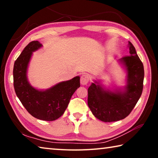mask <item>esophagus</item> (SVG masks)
I'll use <instances>...</instances> for the list:
<instances>
[{
  "mask_svg": "<svg viewBox=\"0 0 158 158\" xmlns=\"http://www.w3.org/2000/svg\"><path fill=\"white\" fill-rule=\"evenodd\" d=\"M89 81V76L88 74H83L80 79V83L82 85H86Z\"/></svg>",
  "mask_w": 158,
  "mask_h": 158,
  "instance_id": "esophagus-1",
  "label": "esophagus"
}]
</instances>
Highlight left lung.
I'll list each match as a JSON object with an SVG mask.
<instances>
[{
	"label": "left lung",
	"mask_w": 158,
	"mask_h": 158,
	"mask_svg": "<svg viewBox=\"0 0 158 158\" xmlns=\"http://www.w3.org/2000/svg\"><path fill=\"white\" fill-rule=\"evenodd\" d=\"M129 56L118 60L125 71V85L107 87L101 80H93L88 89V105L92 114L103 122L125 118L130 114L143 90L144 69L135 48L128 42Z\"/></svg>",
	"instance_id": "8db88e82"
}]
</instances>
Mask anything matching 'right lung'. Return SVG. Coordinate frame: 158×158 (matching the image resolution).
<instances>
[{
  "label": "right lung",
  "instance_id": "add662e5",
  "mask_svg": "<svg viewBox=\"0 0 158 158\" xmlns=\"http://www.w3.org/2000/svg\"><path fill=\"white\" fill-rule=\"evenodd\" d=\"M42 47L40 42H31L15 60L14 88L16 95L29 114L37 119L52 121L65 112L71 97L80 86V77L76 76L70 80L58 82L47 89L33 87L28 79V68L33 52Z\"/></svg>",
  "mask_w": 158,
  "mask_h": 158
}]
</instances>
